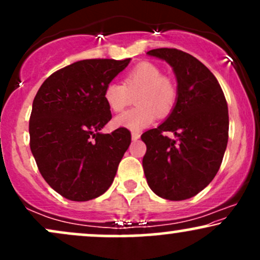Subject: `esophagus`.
<instances>
[{"instance_id": "34e87169", "label": "esophagus", "mask_w": 260, "mask_h": 260, "mask_svg": "<svg viewBox=\"0 0 260 260\" xmlns=\"http://www.w3.org/2000/svg\"><path fill=\"white\" fill-rule=\"evenodd\" d=\"M140 138V134L138 132H132V140H138Z\"/></svg>"}]
</instances>
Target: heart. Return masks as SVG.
Returning <instances> with one entry per match:
<instances>
[{"instance_id":"1","label":"heart","mask_w":260,"mask_h":260,"mask_svg":"<svg viewBox=\"0 0 260 260\" xmlns=\"http://www.w3.org/2000/svg\"><path fill=\"white\" fill-rule=\"evenodd\" d=\"M134 96L138 106L117 116L113 120L116 127L140 131L150 126L157 115L168 116L177 100V89L171 79L162 76L159 67L142 62L124 76L123 84L109 83L104 91L107 106L115 112L131 105Z\"/></svg>"}]
</instances>
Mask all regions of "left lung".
<instances>
[{"label": "left lung", "instance_id": "left-lung-1", "mask_svg": "<svg viewBox=\"0 0 260 260\" xmlns=\"http://www.w3.org/2000/svg\"><path fill=\"white\" fill-rule=\"evenodd\" d=\"M147 53L172 67L177 100L159 127L142 134L147 145L143 169L155 194L184 201L204 189L219 171L229 139L228 103L215 76L192 55L177 49Z\"/></svg>", "mask_w": 260, "mask_h": 260}]
</instances>
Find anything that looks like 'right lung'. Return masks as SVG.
<instances>
[{"instance_id":"obj_1","label":"right lung","mask_w":260,"mask_h":260,"mask_svg":"<svg viewBox=\"0 0 260 260\" xmlns=\"http://www.w3.org/2000/svg\"><path fill=\"white\" fill-rule=\"evenodd\" d=\"M131 58L83 59L62 68L40 86L29 121L30 150L39 171L58 194L86 202L111 186L131 144V133L100 131L111 120L106 85Z\"/></svg>"}]
</instances>
